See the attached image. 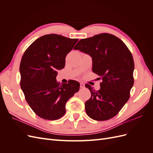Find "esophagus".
<instances>
[{"instance_id":"obj_1","label":"esophagus","mask_w":153,"mask_h":153,"mask_svg":"<svg viewBox=\"0 0 153 153\" xmlns=\"http://www.w3.org/2000/svg\"><path fill=\"white\" fill-rule=\"evenodd\" d=\"M80 87L81 88H84L85 87V84H83V83H80Z\"/></svg>"}]
</instances>
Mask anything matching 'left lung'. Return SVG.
Instances as JSON below:
<instances>
[{
  "label": "left lung",
  "mask_w": 153,
  "mask_h": 153,
  "mask_svg": "<svg viewBox=\"0 0 153 153\" xmlns=\"http://www.w3.org/2000/svg\"><path fill=\"white\" fill-rule=\"evenodd\" d=\"M74 49L90 55L92 70L102 80L98 91L85 84L91 92V98L85 103L87 114L96 121L112 118L129 100L133 85L135 66L131 53L123 41L108 33L82 39Z\"/></svg>",
  "instance_id": "left-lung-1"
}]
</instances>
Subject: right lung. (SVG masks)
Wrapping results in <instances>:
<instances>
[{
	"instance_id": "add662e5",
	"label": "right lung",
	"mask_w": 153,
	"mask_h": 153,
	"mask_svg": "<svg viewBox=\"0 0 153 153\" xmlns=\"http://www.w3.org/2000/svg\"><path fill=\"white\" fill-rule=\"evenodd\" d=\"M78 41L47 34L35 40L23 55L21 89L30 107L41 118L56 120L62 117L66 102L79 91L77 81L60 84L56 80L57 70L65 66L66 55Z\"/></svg>"
}]
</instances>
